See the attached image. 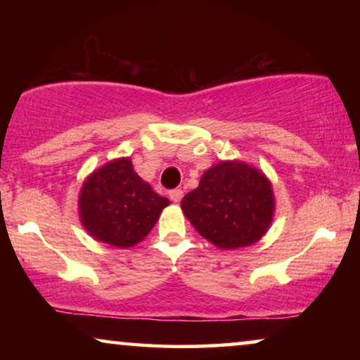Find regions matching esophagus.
Wrapping results in <instances>:
<instances>
[{
	"instance_id": "esophagus-1",
	"label": "esophagus",
	"mask_w": 360,
	"mask_h": 360,
	"mask_svg": "<svg viewBox=\"0 0 360 360\" xmlns=\"http://www.w3.org/2000/svg\"><path fill=\"white\" fill-rule=\"evenodd\" d=\"M169 196H170V200L174 201V203H180L181 198H184V191H181L180 188H175V190L170 191Z\"/></svg>"
}]
</instances>
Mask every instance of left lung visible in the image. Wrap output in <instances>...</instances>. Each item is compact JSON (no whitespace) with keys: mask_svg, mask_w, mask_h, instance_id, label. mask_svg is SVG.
<instances>
[{"mask_svg":"<svg viewBox=\"0 0 360 360\" xmlns=\"http://www.w3.org/2000/svg\"><path fill=\"white\" fill-rule=\"evenodd\" d=\"M184 214L219 249L255 244L274 219L272 184L240 160H223L201 175L198 188L181 200Z\"/></svg>","mask_w":360,"mask_h":360,"instance_id":"left-lung-1","label":"left lung"}]
</instances>
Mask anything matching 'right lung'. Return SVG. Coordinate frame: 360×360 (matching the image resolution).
<instances>
[{
  "instance_id": "1",
  "label": "right lung",
  "mask_w": 360,
  "mask_h": 360,
  "mask_svg": "<svg viewBox=\"0 0 360 360\" xmlns=\"http://www.w3.org/2000/svg\"><path fill=\"white\" fill-rule=\"evenodd\" d=\"M170 201L157 195L134 172L129 157L108 162L93 172L78 196L80 221L86 233L112 248L141 243Z\"/></svg>"
}]
</instances>
